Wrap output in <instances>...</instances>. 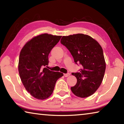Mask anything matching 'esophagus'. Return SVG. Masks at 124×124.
Wrapping results in <instances>:
<instances>
[{"mask_svg":"<svg viewBox=\"0 0 124 124\" xmlns=\"http://www.w3.org/2000/svg\"><path fill=\"white\" fill-rule=\"evenodd\" d=\"M70 75V73H67V74H64V76L65 77H68Z\"/></svg>","mask_w":124,"mask_h":124,"instance_id":"34e87169","label":"esophagus"}]
</instances>
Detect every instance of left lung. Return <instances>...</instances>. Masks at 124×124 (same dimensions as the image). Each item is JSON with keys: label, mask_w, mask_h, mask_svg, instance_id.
Instances as JSON below:
<instances>
[{"label": "left lung", "mask_w": 124, "mask_h": 124, "mask_svg": "<svg viewBox=\"0 0 124 124\" xmlns=\"http://www.w3.org/2000/svg\"><path fill=\"white\" fill-rule=\"evenodd\" d=\"M61 43L72 54L75 63H79L82 68L72 73L77 83L70 89L75 96L85 98L97 91L103 79L106 62L102 47L89 35L77 34L63 36Z\"/></svg>", "instance_id": "1"}]
</instances>
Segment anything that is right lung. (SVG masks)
<instances>
[{
    "mask_svg": "<svg viewBox=\"0 0 124 124\" xmlns=\"http://www.w3.org/2000/svg\"><path fill=\"white\" fill-rule=\"evenodd\" d=\"M62 36L47 33L38 35L24 45L20 54L18 72L25 89L38 100L49 97L57 80L63 74L45 68L48 56Z\"/></svg>",
    "mask_w": 124,
    "mask_h": 124,
    "instance_id": "right-lung-1",
    "label": "right lung"
}]
</instances>
